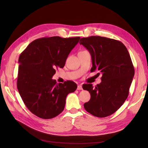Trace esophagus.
<instances>
[{"instance_id": "34e87169", "label": "esophagus", "mask_w": 148, "mask_h": 148, "mask_svg": "<svg viewBox=\"0 0 148 148\" xmlns=\"http://www.w3.org/2000/svg\"><path fill=\"white\" fill-rule=\"evenodd\" d=\"M83 88H82V85H78V87H77V89L78 90H82Z\"/></svg>"}]
</instances>
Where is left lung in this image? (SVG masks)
<instances>
[{
  "label": "left lung",
  "instance_id": "obj_1",
  "mask_svg": "<svg viewBox=\"0 0 148 148\" xmlns=\"http://www.w3.org/2000/svg\"><path fill=\"white\" fill-rule=\"evenodd\" d=\"M79 44L91 53V72L97 70L102 75L101 83L95 87L92 84L83 87L91 95L84 107L95 117H107L123 105L129 95L135 75L130 56L124 44L114 39L92 36L81 38Z\"/></svg>",
  "mask_w": 148,
  "mask_h": 148
}]
</instances>
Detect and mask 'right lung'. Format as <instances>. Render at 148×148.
I'll return each instance as SVG.
<instances>
[{
  "label": "right lung",
  "mask_w": 148,
  "mask_h": 148,
  "mask_svg": "<svg viewBox=\"0 0 148 148\" xmlns=\"http://www.w3.org/2000/svg\"><path fill=\"white\" fill-rule=\"evenodd\" d=\"M79 37H46L31 42L18 59L17 88L26 107L37 117L50 119L64 110L66 96L77 85L72 81L57 83L56 69L63 68Z\"/></svg>",
  "instance_id": "1"
}]
</instances>
